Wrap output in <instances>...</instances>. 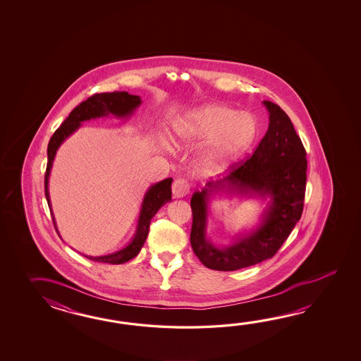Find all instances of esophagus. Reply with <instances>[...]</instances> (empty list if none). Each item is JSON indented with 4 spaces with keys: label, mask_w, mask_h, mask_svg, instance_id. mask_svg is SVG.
Listing matches in <instances>:
<instances>
[{
    "label": "esophagus",
    "mask_w": 361,
    "mask_h": 361,
    "mask_svg": "<svg viewBox=\"0 0 361 361\" xmlns=\"http://www.w3.org/2000/svg\"><path fill=\"white\" fill-rule=\"evenodd\" d=\"M190 187H191V185H190V183H188V180H187V179L180 178V179L174 180L173 187H171L174 197H176V199H182V197H184V196H187V195L190 193Z\"/></svg>",
    "instance_id": "1"
}]
</instances>
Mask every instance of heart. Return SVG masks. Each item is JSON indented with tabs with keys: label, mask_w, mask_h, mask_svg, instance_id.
Masks as SVG:
<instances>
[{
	"label": "heart",
	"mask_w": 361,
	"mask_h": 361,
	"mask_svg": "<svg viewBox=\"0 0 361 361\" xmlns=\"http://www.w3.org/2000/svg\"><path fill=\"white\" fill-rule=\"evenodd\" d=\"M178 140L193 145L209 140L204 162L209 169L222 170L236 161L253 145L258 125L253 115L235 108L209 104L177 120Z\"/></svg>",
	"instance_id": "obj_1"
}]
</instances>
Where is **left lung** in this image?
Wrapping results in <instances>:
<instances>
[{
  "mask_svg": "<svg viewBox=\"0 0 361 361\" xmlns=\"http://www.w3.org/2000/svg\"><path fill=\"white\" fill-rule=\"evenodd\" d=\"M269 114V130L253 156L227 177L196 191L191 197V245L207 269L235 271L272 258L300 219L306 192V149L281 108L263 100ZM218 191L270 199L262 223L250 233L218 248L206 236L208 199Z\"/></svg>",
  "mask_w": 361,
  "mask_h": 361,
  "instance_id": "obj_1",
  "label": "left lung"
}]
</instances>
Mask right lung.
Instances as JSON below:
<instances>
[{
    "instance_id": "add662e5",
    "label": "right lung",
    "mask_w": 361,
    "mask_h": 361,
    "mask_svg": "<svg viewBox=\"0 0 361 361\" xmlns=\"http://www.w3.org/2000/svg\"><path fill=\"white\" fill-rule=\"evenodd\" d=\"M142 99L138 95H131L126 92H103V94H95L90 98L82 102L80 106H77L68 117L61 123L59 129H56L53 137L50 138L49 146H47V166L45 173V196H47V205L50 209V213L53 215V222L58 235L59 231L56 228L54 214L51 210V202H50V195H49V177L53 166L55 154L61 143L72 135L75 131L81 126V123L95 120L100 117H108L109 115L116 116L118 118H126L130 117L135 109L140 106ZM171 178H166L159 183L154 184L148 188L143 202L140 207L139 213L138 224L134 236L131 238L128 245L117 250L115 253L100 255V257H90L85 255L87 259L95 262H103V263H111V264H121L125 262L130 261L134 257L138 255L142 246L146 241L148 231H149V223L154 218V214L159 212V209L169 202L171 200ZM61 238V235H59Z\"/></svg>"
}]
</instances>
